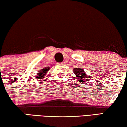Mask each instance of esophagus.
Returning <instances> with one entry per match:
<instances>
[{"label":"esophagus","mask_w":127,"mask_h":127,"mask_svg":"<svg viewBox=\"0 0 127 127\" xmlns=\"http://www.w3.org/2000/svg\"><path fill=\"white\" fill-rule=\"evenodd\" d=\"M61 64H62V65H64V64H65V62H62V63H61Z\"/></svg>","instance_id":"obj_1"}]
</instances>
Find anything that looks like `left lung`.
Wrapping results in <instances>:
<instances>
[{"instance_id": "left-lung-1", "label": "left lung", "mask_w": 127, "mask_h": 127, "mask_svg": "<svg viewBox=\"0 0 127 127\" xmlns=\"http://www.w3.org/2000/svg\"><path fill=\"white\" fill-rule=\"evenodd\" d=\"M73 71H74V73L75 74V75L76 76V78L79 80H80L81 81H82V82H85V81L88 80V79H89L88 75L85 73V71L82 68H74L73 69ZM79 80V81H80Z\"/></svg>"}]
</instances>
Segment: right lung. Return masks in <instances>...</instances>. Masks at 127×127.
I'll use <instances>...</instances> for the list:
<instances>
[{
	"instance_id": "add662e5",
	"label": "right lung",
	"mask_w": 127,
	"mask_h": 127,
	"mask_svg": "<svg viewBox=\"0 0 127 127\" xmlns=\"http://www.w3.org/2000/svg\"><path fill=\"white\" fill-rule=\"evenodd\" d=\"M49 68L50 67H45L42 68V70H41L40 71H38V75L36 77H37V79H42L44 78V77L46 75V73H47V71L49 70Z\"/></svg>"
}]
</instances>
